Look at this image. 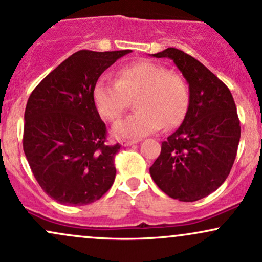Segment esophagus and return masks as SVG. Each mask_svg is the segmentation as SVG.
Instances as JSON below:
<instances>
[{
    "instance_id": "obj_1",
    "label": "esophagus",
    "mask_w": 262,
    "mask_h": 262,
    "mask_svg": "<svg viewBox=\"0 0 262 262\" xmlns=\"http://www.w3.org/2000/svg\"><path fill=\"white\" fill-rule=\"evenodd\" d=\"M138 140H122L121 144L123 146H129V145H133V144H137Z\"/></svg>"
}]
</instances>
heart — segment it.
Segmentation results:
<instances>
[{
	"label": "heart",
	"mask_w": 262,
	"mask_h": 262,
	"mask_svg": "<svg viewBox=\"0 0 262 262\" xmlns=\"http://www.w3.org/2000/svg\"><path fill=\"white\" fill-rule=\"evenodd\" d=\"M134 97L137 112L113 127L118 139H138L160 130L162 125L176 127L185 118L189 103L188 86L181 75L149 60L123 66L116 81L100 77L92 90L96 110L110 122L118 119Z\"/></svg>",
	"instance_id": "1"
}]
</instances>
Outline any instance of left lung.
Listing matches in <instances>:
<instances>
[{
  "mask_svg": "<svg viewBox=\"0 0 262 262\" xmlns=\"http://www.w3.org/2000/svg\"><path fill=\"white\" fill-rule=\"evenodd\" d=\"M154 58H169L188 83L189 103L179 129L162 141L150 175L162 192L194 202L227 180L240 140V122L227 86L182 50L167 48Z\"/></svg>",
  "mask_w": 262,
  "mask_h": 262,
  "instance_id": "obj_1",
  "label": "left lung"
}]
</instances>
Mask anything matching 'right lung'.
Instances as JSON below:
<instances>
[{
    "mask_svg": "<svg viewBox=\"0 0 262 262\" xmlns=\"http://www.w3.org/2000/svg\"><path fill=\"white\" fill-rule=\"evenodd\" d=\"M132 50H80L33 90L25 112L23 150L48 196L61 204L100 200L116 177L119 144L107 145V128L92 90L104 70Z\"/></svg>",
    "mask_w": 262,
    "mask_h": 262,
    "instance_id": "right-lung-1",
    "label": "right lung"
}]
</instances>
